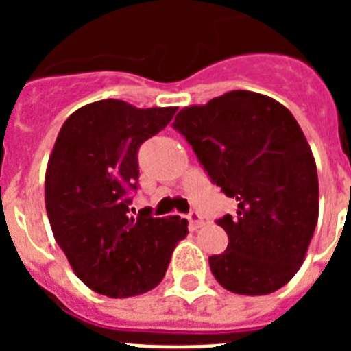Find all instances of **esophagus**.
Instances as JSON below:
<instances>
[{
  "label": "esophagus",
  "mask_w": 351,
  "mask_h": 351,
  "mask_svg": "<svg viewBox=\"0 0 351 351\" xmlns=\"http://www.w3.org/2000/svg\"><path fill=\"white\" fill-rule=\"evenodd\" d=\"M188 221H190V230H198V228L204 225L202 216L198 213H195V210H191V213L188 214Z\"/></svg>",
  "instance_id": "obj_1"
}]
</instances>
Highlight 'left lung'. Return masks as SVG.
<instances>
[{
	"label": "left lung",
	"instance_id": "obj_1",
	"mask_svg": "<svg viewBox=\"0 0 351 351\" xmlns=\"http://www.w3.org/2000/svg\"><path fill=\"white\" fill-rule=\"evenodd\" d=\"M173 128L190 142L237 216L218 219L228 246L209 256L214 278L241 295H267L297 274L318 221L311 147L285 105L230 91L179 110Z\"/></svg>",
	"mask_w": 351,
	"mask_h": 351
}]
</instances>
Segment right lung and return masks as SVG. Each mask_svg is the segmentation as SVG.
<instances>
[{
    "instance_id": "obj_1",
    "label": "right lung",
    "mask_w": 351,
    "mask_h": 351,
    "mask_svg": "<svg viewBox=\"0 0 351 351\" xmlns=\"http://www.w3.org/2000/svg\"><path fill=\"white\" fill-rule=\"evenodd\" d=\"M178 107L137 108L123 100L84 105L61 126L45 172V209L56 243L96 293H145L165 276L188 234L179 216L130 214L142 142L165 128Z\"/></svg>"
}]
</instances>
